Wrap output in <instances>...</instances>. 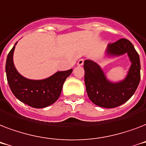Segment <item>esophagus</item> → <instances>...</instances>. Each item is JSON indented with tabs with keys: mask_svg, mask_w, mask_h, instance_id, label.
<instances>
[{
	"mask_svg": "<svg viewBox=\"0 0 146 146\" xmlns=\"http://www.w3.org/2000/svg\"><path fill=\"white\" fill-rule=\"evenodd\" d=\"M84 64V60L83 59H80L79 60V61L77 62V65L78 66H82Z\"/></svg>",
	"mask_w": 146,
	"mask_h": 146,
	"instance_id": "obj_1",
	"label": "esophagus"
}]
</instances>
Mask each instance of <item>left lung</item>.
Returning <instances> with one entry per match:
<instances>
[{"instance_id":"obj_1","label":"left lung","mask_w":146,"mask_h":146,"mask_svg":"<svg viewBox=\"0 0 146 146\" xmlns=\"http://www.w3.org/2000/svg\"><path fill=\"white\" fill-rule=\"evenodd\" d=\"M105 51L111 57L127 54L131 66L126 78L120 82H111L97 63L86 60L85 84L89 99L94 104L105 108H113L127 102L135 93L140 81V60L133 44L126 38L108 44Z\"/></svg>"}]
</instances>
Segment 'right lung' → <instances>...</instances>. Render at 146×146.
<instances>
[{"label":"right lung","instance_id":"1","mask_svg":"<svg viewBox=\"0 0 146 146\" xmlns=\"http://www.w3.org/2000/svg\"><path fill=\"white\" fill-rule=\"evenodd\" d=\"M16 44L8 54L6 74L8 84L17 98L35 108H42L54 104L60 96L65 80L73 72L70 69L58 71L50 77L41 80H29L18 73L13 64Z\"/></svg>","mask_w":146,"mask_h":146}]
</instances>
